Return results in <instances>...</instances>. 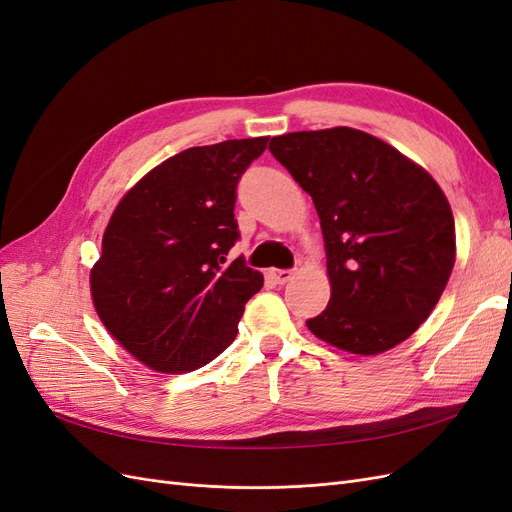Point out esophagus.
Instances as JSON below:
<instances>
[{"mask_svg":"<svg viewBox=\"0 0 512 512\" xmlns=\"http://www.w3.org/2000/svg\"><path fill=\"white\" fill-rule=\"evenodd\" d=\"M292 271L290 269H271L269 271V277L275 282V284H286L292 280Z\"/></svg>","mask_w":512,"mask_h":512,"instance_id":"esophagus-1","label":"esophagus"}]
</instances>
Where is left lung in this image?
Returning a JSON list of instances; mask_svg holds the SVG:
<instances>
[{
    "label": "left lung",
    "mask_w": 512,
    "mask_h": 512,
    "mask_svg": "<svg viewBox=\"0 0 512 512\" xmlns=\"http://www.w3.org/2000/svg\"><path fill=\"white\" fill-rule=\"evenodd\" d=\"M269 151L312 196L327 250L331 299L307 329L352 354L404 342L455 265V220L440 185L389 143L344 126L273 136Z\"/></svg>",
    "instance_id": "1"
}]
</instances>
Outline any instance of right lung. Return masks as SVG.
Returning <instances> with one entry per match:
<instances>
[{"label": "right lung", "mask_w": 512, "mask_h": 512, "mask_svg": "<svg viewBox=\"0 0 512 512\" xmlns=\"http://www.w3.org/2000/svg\"><path fill=\"white\" fill-rule=\"evenodd\" d=\"M267 141L185 149L113 211L91 297L106 331L147 367L194 371L235 342L245 303L265 282L243 256L226 258L239 239L237 183Z\"/></svg>", "instance_id": "add662e5"}]
</instances>
